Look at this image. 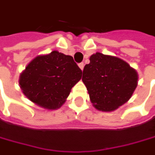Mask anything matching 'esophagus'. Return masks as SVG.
I'll return each instance as SVG.
<instances>
[{
	"mask_svg": "<svg viewBox=\"0 0 155 155\" xmlns=\"http://www.w3.org/2000/svg\"><path fill=\"white\" fill-rule=\"evenodd\" d=\"M79 67H80V68H81V70L82 71V70H83V68H84V64H83V63L79 64Z\"/></svg>",
	"mask_w": 155,
	"mask_h": 155,
	"instance_id": "esophagus-1",
	"label": "esophagus"
}]
</instances>
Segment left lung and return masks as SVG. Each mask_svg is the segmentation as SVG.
I'll use <instances>...</instances> for the list:
<instances>
[{"mask_svg": "<svg viewBox=\"0 0 155 155\" xmlns=\"http://www.w3.org/2000/svg\"><path fill=\"white\" fill-rule=\"evenodd\" d=\"M82 81L93 107L109 112L128 101L137 86L138 74L121 58L97 52L84 66Z\"/></svg>", "mask_w": 155, "mask_h": 155, "instance_id": "1", "label": "left lung"}]
</instances>
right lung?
Listing matches in <instances>:
<instances>
[{"mask_svg": "<svg viewBox=\"0 0 155 155\" xmlns=\"http://www.w3.org/2000/svg\"><path fill=\"white\" fill-rule=\"evenodd\" d=\"M82 72L71 55L54 50L35 57L19 75L23 94L34 104L49 110L61 108Z\"/></svg>", "mask_w": 155, "mask_h": 155, "instance_id": "1", "label": "right lung"}]
</instances>
